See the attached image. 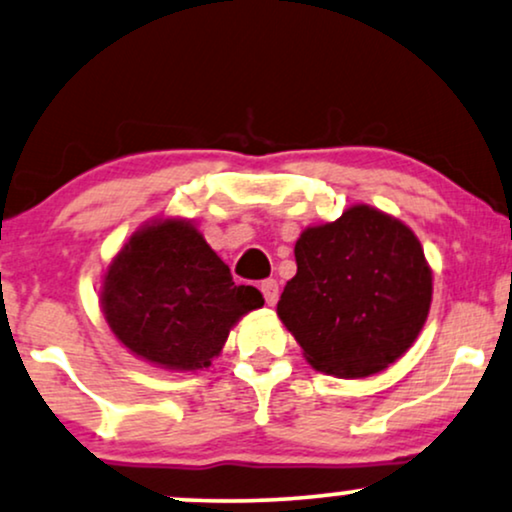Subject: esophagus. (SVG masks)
Instances as JSON below:
<instances>
[{
    "mask_svg": "<svg viewBox=\"0 0 512 512\" xmlns=\"http://www.w3.org/2000/svg\"><path fill=\"white\" fill-rule=\"evenodd\" d=\"M260 290H262V295H264V299H267L269 306H274L278 302V283L274 281V278H267V281H262Z\"/></svg>",
    "mask_w": 512,
    "mask_h": 512,
    "instance_id": "34e87169",
    "label": "esophagus"
}]
</instances>
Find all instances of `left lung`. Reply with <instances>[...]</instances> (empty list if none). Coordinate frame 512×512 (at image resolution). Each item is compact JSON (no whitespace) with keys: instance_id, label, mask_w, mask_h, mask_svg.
<instances>
[{"instance_id":"1","label":"left lung","mask_w":512,"mask_h":512,"mask_svg":"<svg viewBox=\"0 0 512 512\" xmlns=\"http://www.w3.org/2000/svg\"><path fill=\"white\" fill-rule=\"evenodd\" d=\"M295 260L276 311L318 372L370 377L419 337L433 276L419 238L400 220L353 206L302 231Z\"/></svg>"}]
</instances>
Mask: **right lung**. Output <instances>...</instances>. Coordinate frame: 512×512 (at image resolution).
<instances>
[{
  "instance_id": "right-lung-1",
  "label": "right lung",
  "mask_w": 512,
  "mask_h": 512,
  "mask_svg": "<svg viewBox=\"0 0 512 512\" xmlns=\"http://www.w3.org/2000/svg\"><path fill=\"white\" fill-rule=\"evenodd\" d=\"M100 304L133 356L166 370H201L264 299L252 285L234 283L192 222L156 220L109 264Z\"/></svg>"
}]
</instances>
